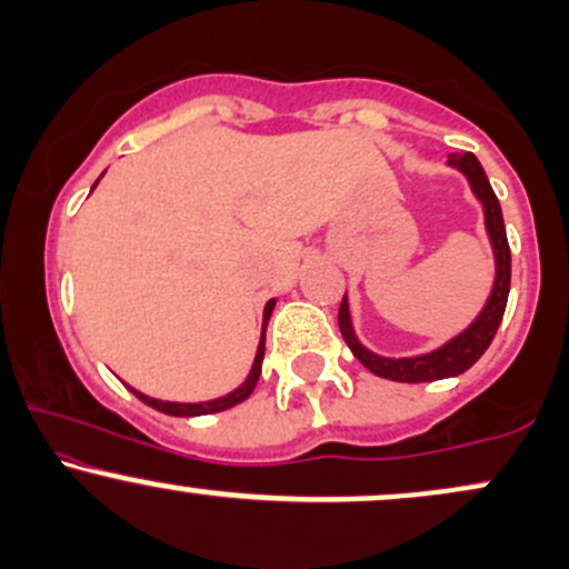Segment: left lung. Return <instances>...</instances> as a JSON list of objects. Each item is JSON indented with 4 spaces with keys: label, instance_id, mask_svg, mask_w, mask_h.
<instances>
[{
    "label": "left lung",
    "instance_id": "left-lung-1",
    "mask_svg": "<svg viewBox=\"0 0 569 569\" xmlns=\"http://www.w3.org/2000/svg\"><path fill=\"white\" fill-rule=\"evenodd\" d=\"M447 166H452L468 179L476 200L485 208V227L489 234V243H492L495 253V283L489 291L487 305L481 307L479 316L468 323V329H462L460 335L443 342L441 348L422 352V356H409V358H385L363 348L361 339L356 337L350 321V305L348 293L342 297L339 305V331H342L345 342L352 350V356L367 367L371 375L382 377V380L393 382H433V380H447V377H457L462 371H468L485 356L489 342L495 339V331L502 321V312H506L508 291H511V248H508L506 238V224H502V211L498 194H495L492 184H489L485 168L476 160L471 152L449 154Z\"/></svg>",
    "mask_w": 569,
    "mask_h": 569
}]
</instances>
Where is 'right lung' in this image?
I'll return each mask as SVG.
<instances>
[{
  "label": "right lung",
  "instance_id": "right-lung-1",
  "mask_svg": "<svg viewBox=\"0 0 569 569\" xmlns=\"http://www.w3.org/2000/svg\"><path fill=\"white\" fill-rule=\"evenodd\" d=\"M96 184H98V181H96ZM96 184H93V189H96ZM272 307H276V299H270V302L264 305L262 337H259V348H257V358H253V367H251V371H248L246 382L238 385V388H234L232 393H227V396H221V398H213V401L176 403V401H160V398L143 396V393H139V390H136V388H130V385H128V390H130V393H133L136 398H139V401L147 403V407L158 409V411H162V415H171V417H200V415H213V411H224V409H230V407H238L240 401H246V398L253 393V388H257V382H259V375H262V361H264V331H267V321H270V316H272Z\"/></svg>",
  "mask_w": 569,
  "mask_h": 569
}]
</instances>
